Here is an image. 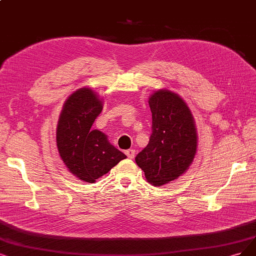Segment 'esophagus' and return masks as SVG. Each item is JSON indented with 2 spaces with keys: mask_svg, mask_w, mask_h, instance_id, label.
Listing matches in <instances>:
<instances>
[{
  "mask_svg": "<svg viewBox=\"0 0 256 256\" xmlns=\"http://www.w3.org/2000/svg\"><path fill=\"white\" fill-rule=\"evenodd\" d=\"M126 155L130 158V159H133L136 155V150H126Z\"/></svg>",
  "mask_w": 256,
  "mask_h": 256,
  "instance_id": "esophagus-1",
  "label": "esophagus"
}]
</instances>
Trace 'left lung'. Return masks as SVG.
Listing matches in <instances>:
<instances>
[{"label":"left lung","instance_id":"8db88e82","mask_svg":"<svg viewBox=\"0 0 256 256\" xmlns=\"http://www.w3.org/2000/svg\"><path fill=\"white\" fill-rule=\"evenodd\" d=\"M152 135L136 156L137 166L153 186H164L184 174L195 158L198 136L195 120L184 100L170 90L148 98Z\"/></svg>","mask_w":256,"mask_h":256}]
</instances>
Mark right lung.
I'll return each instance as SVG.
<instances>
[{
  "label": "right lung",
  "instance_id": "1",
  "mask_svg": "<svg viewBox=\"0 0 256 256\" xmlns=\"http://www.w3.org/2000/svg\"><path fill=\"white\" fill-rule=\"evenodd\" d=\"M102 108L103 101L96 92L79 88L64 102L56 126V148L62 162L70 174L88 184L126 158L106 134L90 128Z\"/></svg>",
  "mask_w": 256,
  "mask_h": 256
}]
</instances>
